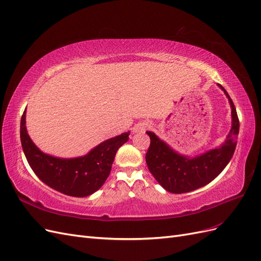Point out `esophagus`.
<instances>
[{
	"label": "esophagus",
	"instance_id": "1",
	"mask_svg": "<svg viewBox=\"0 0 261 261\" xmlns=\"http://www.w3.org/2000/svg\"><path fill=\"white\" fill-rule=\"evenodd\" d=\"M147 128H149V125L148 124H140L138 126H136L135 127V133H138V132H145Z\"/></svg>",
	"mask_w": 261,
	"mask_h": 261
}]
</instances>
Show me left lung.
I'll return each mask as SVG.
<instances>
[{"mask_svg": "<svg viewBox=\"0 0 261 261\" xmlns=\"http://www.w3.org/2000/svg\"><path fill=\"white\" fill-rule=\"evenodd\" d=\"M218 86L224 91L232 109V128L220 147L189 158L174 151L154 133L147 132L150 137V146L146 153L148 169L165 191L183 194L207 185L232 159L238 143L240 121L232 99L222 86Z\"/></svg>", "mask_w": 261, "mask_h": 261, "instance_id": "8db88e82", "label": "left lung"}]
</instances>
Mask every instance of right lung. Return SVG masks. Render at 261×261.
<instances>
[{"label": "right lung", "instance_id": "1", "mask_svg": "<svg viewBox=\"0 0 261 261\" xmlns=\"http://www.w3.org/2000/svg\"><path fill=\"white\" fill-rule=\"evenodd\" d=\"M129 134L110 138L84 156L62 159L42 152L33 143L26 128V110L20 120V141L30 168L44 184L73 197L89 196L105 184L117 150L128 140Z\"/></svg>", "mask_w": 261, "mask_h": 261}]
</instances>
